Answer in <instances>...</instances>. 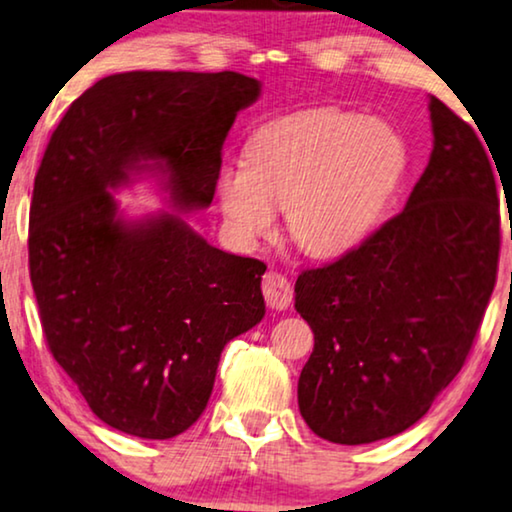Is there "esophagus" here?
Instances as JSON below:
<instances>
[{
  "label": "esophagus",
  "mask_w": 512,
  "mask_h": 512,
  "mask_svg": "<svg viewBox=\"0 0 512 512\" xmlns=\"http://www.w3.org/2000/svg\"><path fill=\"white\" fill-rule=\"evenodd\" d=\"M263 296L272 310H286L291 305L293 289L291 282L279 272H265L263 275Z\"/></svg>",
  "instance_id": "obj_1"
}]
</instances>
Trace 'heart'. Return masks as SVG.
Segmentation results:
<instances>
[{
    "mask_svg": "<svg viewBox=\"0 0 512 512\" xmlns=\"http://www.w3.org/2000/svg\"><path fill=\"white\" fill-rule=\"evenodd\" d=\"M405 165L408 146L391 123L356 111H298L254 132L247 163L221 167L216 198L240 242L270 237L277 207H286L293 242L331 258L377 228Z\"/></svg>",
    "mask_w": 512,
    "mask_h": 512,
    "instance_id": "heart-1",
    "label": "heart"
}]
</instances>
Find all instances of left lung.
<instances>
[{"instance_id":"left-lung-1","label":"left lung","mask_w":512,"mask_h":512,"mask_svg":"<svg viewBox=\"0 0 512 512\" xmlns=\"http://www.w3.org/2000/svg\"><path fill=\"white\" fill-rule=\"evenodd\" d=\"M429 111L433 151L403 212L296 282L314 333L298 408L331 443H375L419 422L464 366L494 291V156L438 97Z\"/></svg>"}]
</instances>
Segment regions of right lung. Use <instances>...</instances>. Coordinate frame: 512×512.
<instances>
[{
    "instance_id": "add662e5",
    "label": "right lung",
    "mask_w": 512,
    "mask_h": 512,
    "mask_svg": "<svg viewBox=\"0 0 512 512\" xmlns=\"http://www.w3.org/2000/svg\"><path fill=\"white\" fill-rule=\"evenodd\" d=\"M261 83L237 72L97 81L51 135L34 177L30 279L53 359L128 436L198 422L223 347L265 314V263L216 249L179 215L130 222L111 190L156 173L180 214L212 205L221 149Z\"/></svg>"
}]
</instances>
